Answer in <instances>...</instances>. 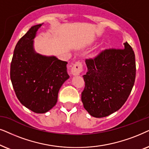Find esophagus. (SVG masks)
Wrapping results in <instances>:
<instances>
[{
    "instance_id": "obj_1",
    "label": "esophagus",
    "mask_w": 149,
    "mask_h": 149,
    "mask_svg": "<svg viewBox=\"0 0 149 149\" xmlns=\"http://www.w3.org/2000/svg\"><path fill=\"white\" fill-rule=\"evenodd\" d=\"M83 67L82 63L80 62V61H78L75 63L74 65H73L72 68L71 69V74L73 76H78V75L80 74V73L82 71Z\"/></svg>"
}]
</instances>
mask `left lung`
I'll use <instances>...</instances> for the list:
<instances>
[{"label": "left lung", "mask_w": 149, "mask_h": 149, "mask_svg": "<svg viewBox=\"0 0 149 149\" xmlns=\"http://www.w3.org/2000/svg\"><path fill=\"white\" fill-rule=\"evenodd\" d=\"M123 49H108L95 58L86 59L83 76L84 108L93 117L102 118L119 110L127 100L136 78V61L127 42Z\"/></svg>", "instance_id": "obj_1"}]
</instances>
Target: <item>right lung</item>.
Here are the masks:
<instances>
[{"instance_id":"right-lung-1","label":"right lung","mask_w":149,"mask_h":149,"mask_svg":"<svg viewBox=\"0 0 149 149\" xmlns=\"http://www.w3.org/2000/svg\"><path fill=\"white\" fill-rule=\"evenodd\" d=\"M42 25L32 26L18 41L10 68V78L18 100L38 114L47 112L56 105L58 91L69 78L67 62L35 52L33 39Z\"/></svg>"}]
</instances>
